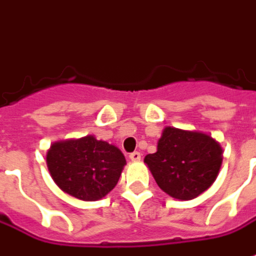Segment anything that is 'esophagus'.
Listing matches in <instances>:
<instances>
[{
  "instance_id": "esophagus-1",
  "label": "esophagus",
  "mask_w": 256,
  "mask_h": 256,
  "mask_svg": "<svg viewBox=\"0 0 256 256\" xmlns=\"http://www.w3.org/2000/svg\"><path fill=\"white\" fill-rule=\"evenodd\" d=\"M128 157H130V160H132V162H140V160H142V154H140L138 152H133V153H130Z\"/></svg>"
}]
</instances>
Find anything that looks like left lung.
<instances>
[{
  "label": "left lung",
  "instance_id": "left-lung-1",
  "mask_svg": "<svg viewBox=\"0 0 256 256\" xmlns=\"http://www.w3.org/2000/svg\"><path fill=\"white\" fill-rule=\"evenodd\" d=\"M144 163L166 194L188 201L216 181L222 164V147L204 132L167 126L157 152L146 156Z\"/></svg>",
  "mask_w": 256,
  "mask_h": 256
}]
</instances>
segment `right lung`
<instances>
[{"mask_svg":"<svg viewBox=\"0 0 256 256\" xmlns=\"http://www.w3.org/2000/svg\"><path fill=\"white\" fill-rule=\"evenodd\" d=\"M46 164L64 192L82 201H96L116 187L126 158L116 146L89 134L52 143Z\"/></svg>","mask_w":256,"mask_h":256,"instance_id":"right-lung-1","label":"right lung"}]
</instances>
